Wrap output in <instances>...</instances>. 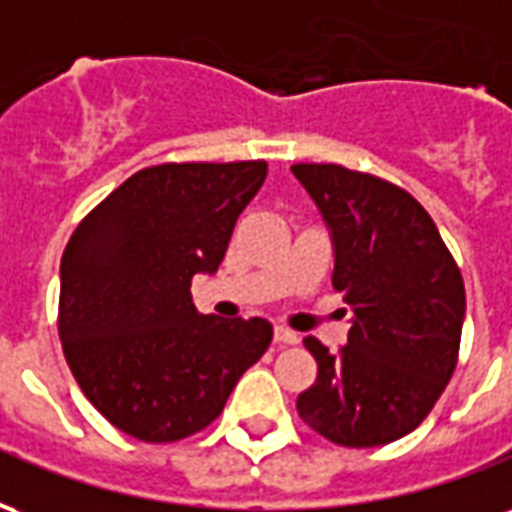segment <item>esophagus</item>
Here are the masks:
<instances>
[{
	"mask_svg": "<svg viewBox=\"0 0 512 512\" xmlns=\"http://www.w3.org/2000/svg\"><path fill=\"white\" fill-rule=\"evenodd\" d=\"M274 343H277V345H296V343H299V334L290 332V329H285V326H277V329H274Z\"/></svg>",
	"mask_w": 512,
	"mask_h": 512,
	"instance_id": "34e87169",
	"label": "esophagus"
}]
</instances>
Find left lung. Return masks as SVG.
<instances>
[{"instance_id": "1", "label": "left lung", "mask_w": 512, "mask_h": 512, "mask_svg": "<svg viewBox=\"0 0 512 512\" xmlns=\"http://www.w3.org/2000/svg\"><path fill=\"white\" fill-rule=\"evenodd\" d=\"M329 230L334 290L351 310L348 345L315 337V384L301 419L343 447L403 439L428 417L458 362L466 293L428 211L411 194L340 164L290 167Z\"/></svg>"}]
</instances>
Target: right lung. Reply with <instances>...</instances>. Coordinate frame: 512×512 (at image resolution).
<instances>
[{"mask_svg": "<svg viewBox=\"0 0 512 512\" xmlns=\"http://www.w3.org/2000/svg\"><path fill=\"white\" fill-rule=\"evenodd\" d=\"M266 172V161L147 167L65 246V359L87 400L128 436L164 444L208 428L271 345L268 321L200 315L189 293L197 274H216Z\"/></svg>", "mask_w": 512, "mask_h": 512, "instance_id": "right-lung-1", "label": "right lung"}]
</instances>
